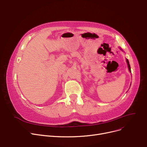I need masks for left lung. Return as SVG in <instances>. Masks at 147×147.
Instances as JSON below:
<instances>
[{"label": "left lung", "instance_id": "1", "mask_svg": "<svg viewBox=\"0 0 147 147\" xmlns=\"http://www.w3.org/2000/svg\"><path fill=\"white\" fill-rule=\"evenodd\" d=\"M126 62H127V66H128V68H129V71L131 72V66H130V65H129V62L127 59H126Z\"/></svg>", "mask_w": 147, "mask_h": 147}]
</instances>
